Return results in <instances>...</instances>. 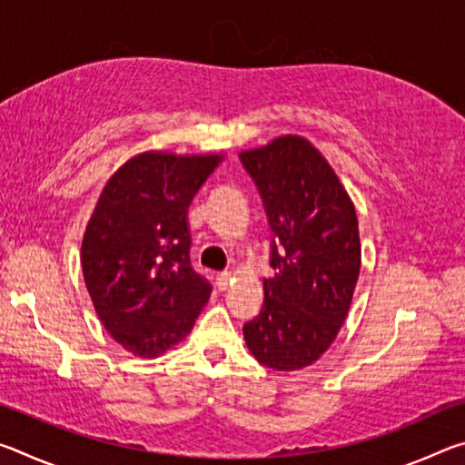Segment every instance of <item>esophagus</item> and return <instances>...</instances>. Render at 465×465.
<instances>
[{
    "label": "esophagus",
    "mask_w": 465,
    "mask_h": 465,
    "mask_svg": "<svg viewBox=\"0 0 465 465\" xmlns=\"http://www.w3.org/2000/svg\"><path fill=\"white\" fill-rule=\"evenodd\" d=\"M232 279H233V274H232V272H222V274H217V285H219V289L225 291L227 287L232 285Z\"/></svg>",
    "instance_id": "1"
}]
</instances>
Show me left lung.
Wrapping results in <instances>:
<instances>
[{"mask_svg": "<svg viewBox=\"0 0 465 465\" xmlns=\"http://www.w3.org/2000/svg\"><path fill=\"white\" fill-rule=\"evenodd\" d=\"M269 215L271 279L264 305L243 326L252 355L277 371H299L324 355L349 316L361 272L357 211L312 141L281 135L240 152Z\"/></svg>", "mask_w": 465, "mask_h": 465, "instance_id": "obj_1", "label": "left lung"}]
</instances>
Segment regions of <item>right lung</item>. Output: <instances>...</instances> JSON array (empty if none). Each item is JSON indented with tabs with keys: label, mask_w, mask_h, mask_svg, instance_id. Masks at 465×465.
I'll return each mask as SVG.
<instances>
[{
	"label": "right lung",
	"mask_w": 465,
	"mask_h": 465,
	"mask_svg": "<svg viewBox=\"0 0 465 465\" xmlns=\"http://www.w3.org/2000/svg\"><path fill=\"white\" fill-rule=\"evenodd\" d=\"M222 153L143 152L108 178L82 240V271L102 326L133 357L184 341L211 285L191 266L188 204Z\"/></svg>",
	"instance_id": "right-lung-1"
}]
</instances>
